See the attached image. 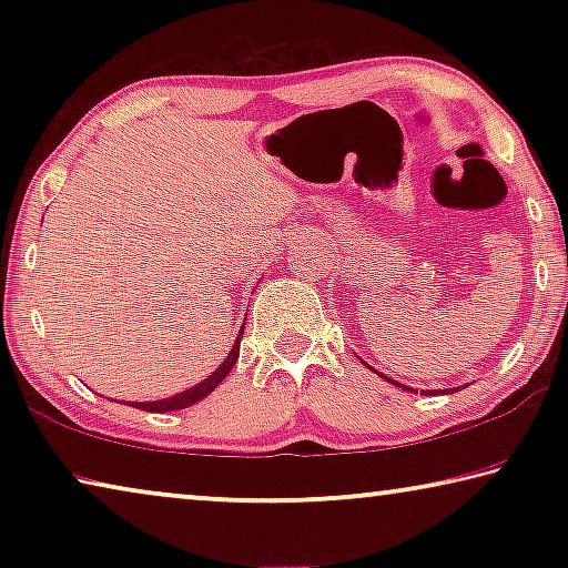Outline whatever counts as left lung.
Returning <instances> with one entry per match:
<instances>
[{"label":"left lung","instance_id":"1","mask_svg":"<svg viewBox=\"0 0 568 568\" xmlns=\"http://www.w3.org/2000/svg\"><path fill=\"white\" fill-rule=\"evenodd\" d=\"M368 368H371V365H368ZM378 376H381L383 381H388V383H393V386H398V388H403V390H410V388H406V386H403V383H398V381H393V378H388V376H383V373H378ZM450 390H456V388H450Z\"/></svg>","mask_w":568,"mask_h":568}]
</instances>
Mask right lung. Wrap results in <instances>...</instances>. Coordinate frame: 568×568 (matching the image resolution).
Masks as SVG:
<instances>
[{
    "label": "right lung",
    "instance_id": "obj_1",
    "mask_svg": "<svg viewBox=\"0 0 568 568\" xmlns=\"http://www.w3.org/2000/svg\"><path fill=\"white\" fill-rule=\"evenodd\" d=\"M245 328V325H243ZM240 338H243V331H240L237 341L233 345V351L227 353V358L223 361V365L213 373V376H207L203 383H197V386H192L190 390L185 393H178V396L172 398H165V400H152V403H132V408H142V410H150V413H165V410H180V408H187L192 406V403L203 400L205 396H210L220 383H223V378L227 376L230 371H233V365L237 363V355H240Z\"/></svg>",
    "mask_w": 568,
    "mask_h": 568
}]
</instances>
